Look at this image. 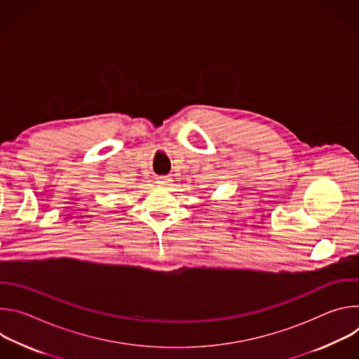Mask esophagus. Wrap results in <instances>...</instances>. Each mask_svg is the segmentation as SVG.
Returning <instances> with one entry per match:
<instances>
[{
  "instance_id": "1",
  "label": "esophagus",
  "mask_w": 359,
  "mask_h": 359,
  "mask_svg": "<svg viewBox=\"0 0 359 359\" xmlns=\"http://www.w3.org/2000/svg\"><path fill=\"white\" fill-rule=\"evenodd\" d=\"M156 180H158L159 184H166V183L170 182V177L169 176H159Z\"/></svg>"
}]
</instances>
